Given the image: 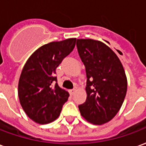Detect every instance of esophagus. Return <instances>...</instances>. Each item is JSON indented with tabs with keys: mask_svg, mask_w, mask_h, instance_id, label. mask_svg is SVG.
<instances>
[{
	"mask_svg": "<svg viewBox=\"0 0 146 146\" xmlns=\"http://www.w3.org/2000/svg\"><path fill=\"white\" fill-rule=\"evenodd\" d=\"M74 92H75V89H70V90H69V92H70V94H71V95H72V96L74 95Z\"/></svg>",
	"mask_w": 146,
	"mask_h": 146,
	"instance_id": "1",
	"label": "esophagus"
}]
</instances>
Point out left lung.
<instances>
[{
  "label": "left lung",
  "instance_id": "1",
  "mask_svg": "<svg viewBox=\"0 0 146 146\" xmlns=\"http://www.w3.org/2000/svg\"><path fill=\"white\" fill-rule=\"evenodd\" d=\"M78 55L86 68V102L82 116L94 124L107 123L117 113L127 92V78L117 56L104 42L77 39Z\"/></svg>",
  "mask_w": 146,
  "mask_h": 146
}]
</instances>
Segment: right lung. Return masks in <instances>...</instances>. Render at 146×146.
I'll return each mask as SVG.
<instances>
[{"label":"right lung","instance_id":"obj_1","mask_svg":"<svg viewBox=\"0 0 146 146\" xmlns=\"http://www.w3.org/2000/svg\"><path fill=\"white\" fill-rule=\"evenodd\" d=\"M76 39L52 42L31 55L19 82V97L22 109L36 123L48 124L60 115L69 93L59 87L56 69L74 48Z\"/></svg>","mask_w":146,"mask_h":146}]
</instances>
